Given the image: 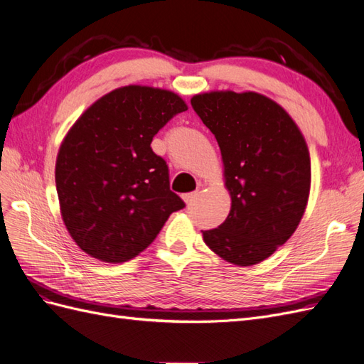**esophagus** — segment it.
<instances>
[{
	"label": "esophagus",
	"mask_w": 364,
	"mask_h": 364,
	"mask_svg": "<svg viewBox=\"0 0 364 364\" xmlns=\"http://www.w3.org/2000/svg\"><path fill=\"white\" fill-rule=\"evenodd\" d=\"M197 197H199V191H194V193H188V194H183L182 196V199H183V202L185 203H193L196 199H197Z\"/></svg>",
	"instance_id": "esophagus-1"
}]
</instances>
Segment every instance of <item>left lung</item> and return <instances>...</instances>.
Masks as SVG:
<instances>
[{"instance_id": "1", "label": "left lung", "mask_w": 364, "mask_h": 364, "mask_svg": "<svg viewBox=\"0 0 364 364\" xmlns=\"http://www.w3.org/2000/svg\"><path fill=\"white\" fill-rule=\"evenodd\" d=\"M223 161L230 211L203 241L235 266L269 258L299 226L310 197L311 161L294 119L272 98L211 91L191 98Z\"/></svg>"}]
</instances>
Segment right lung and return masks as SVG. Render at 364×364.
<instances>
[{
	"mask_svg": "<svg viewBox=\"0 0 364 364\" xmlns=\"http://www.w3.org/2000/svg\"><path fill=\"white\" fill-rule=\"evenodd\" d=\"M186 109L173 91L129 85L98 98L68 130L56 159L60 214L90 257L114 264L135 258L185 206L150 144Z\"/></svg>",
	"mask_w": 364,
	"mask_h": 364,
	"instance_id": "1",
	"label": "right lung"
}]
</instances>
